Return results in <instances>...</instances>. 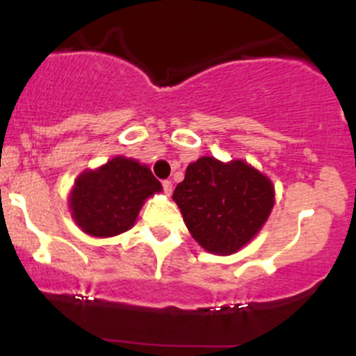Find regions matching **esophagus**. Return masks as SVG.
I'll use <instances>...</instances> for the list:
<instances>
[{
  "label": "esophagus",
  "mask_w": 356,
  "mask_h": 356,
  "mask_svg": "<svg viewBox=\"0 0 356 356\" xmlns=\"http://www.w3.org/2000/svg\"><path fill=\"white\" fill-rule=\"evenodd\" d=\"M162 187H164V192L167 195L172 194V182L170 181H162Z\"/></svg>",
  "instance_id": "34e87169"
}]
</instances>
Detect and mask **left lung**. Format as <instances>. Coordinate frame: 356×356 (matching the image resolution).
<instances>
[{"mask_svg":"<svg viewBox=\"0 0 356 356\" xmlns=\"http://www.w3.org/2000/svg\"><path fill=\"white\" fill-rule=\"evenodd\" d=\"M172 199L192 238L206 251L227 256L264 226L275 206V187L246 162L201 157L187 167Z\"/></svg>","mask_w":356,"mask_h":356,"instance_id":"1","label":"left lung"}]
</instances>
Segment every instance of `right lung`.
<instances>
[{
	"label": "right lung",
	"mask_w": 356,
	"mask_h": 356,
	"mask_svg": "<svg viewBox=\"0 0 356 356\" xmlns=\"http://www.w3.org/2000/svg\"><path fill=\"white\" fill-rule=\"evenodd\" d=\"M161 191L149 167L134 159L113 157L97 170L79 175L70 194V211L81 231L110 238L129 231L145 199Z\"/></svg>",
	"instance_id": "1"
}]
</instances>
